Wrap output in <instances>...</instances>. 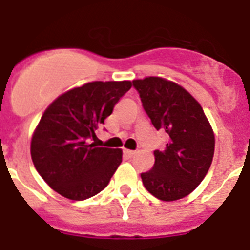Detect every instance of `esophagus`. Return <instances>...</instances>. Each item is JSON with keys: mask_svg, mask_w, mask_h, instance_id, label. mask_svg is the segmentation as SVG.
<instances>
[{"mask_svg": "<svg viewBox=\"0 0 250 250\" xmlns=\"http://www.w3.org/2000/svg\"><path fill=\"white\" fill-rule=\"evenodd\" d=\"M123 153H125V156L128 157V158H131V157L135 156V152H133V150H129V149H125V150H123Z\"/></svg>", "mask_w": 250, "mask_h": 250, "instance_id": "esophagus-1", "label": "esophagus"}]
</instances>
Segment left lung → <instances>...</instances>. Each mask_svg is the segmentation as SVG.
I'll use <instances>...</instances> for the list:
<instances>
[{"instance_id": "obj_1", "label": "left lung", "mask_w": 250, "mask_h": 250, "mask_svg": "<svg viewBox=\"0 0 250 250\" xmlns=\"http://www.w3.org/2000/svg\"><path fill=\"white\" fill-rule=\"evenodd\" d=\"M132 84L154 128L170 137L164 150H154V166L141 174L143 184L158 200H180L209 171L215 145L213 128L201 105L174 82L149 76Z\"/></svg>"}]
</instances>
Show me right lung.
<instances>
[{"mask_svg": "<svg viewBox=\"0 0 250 250\" xmlns=\"http://www.w3.org/2000/svg\"><path fill=\"white\" fill-rule=\"evenodd\" d=\"M131 86L128 80L92 82L61 94L45 110L33 132L31 157L52 189L83 201L109 184L122 150L100 148L89 140Z\"/></svg>", "mask_w": 250, "mask_h": 250, "instance_id": "1", "label": "right lung"}]
</instances>
